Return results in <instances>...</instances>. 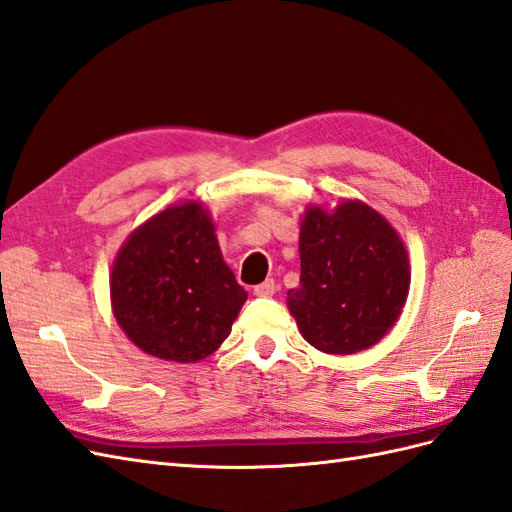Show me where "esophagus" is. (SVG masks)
<instances>
[{"mask_svg":"<svg viewBox=\"0 0 512 512\" xmlns=\"http://www.w3.org/2000/svg\"><path fill=\"white\" fill-rule=\"evenodd\" d=\"M253 294L255 296H261V298H270L277 294V283H274L272 279H266L264 283H259L253 287Z\"/></svg>","mask_w":512,"mask_h":512,"instance_id":"1","label":"esophagus"}]
</instances>
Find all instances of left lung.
Returning <instances> with one entry per match:
<instances>
[{
  "mask_svg": "<svg viewBox=\"0 0 512 512\" xmlns=\"http://www.w3.org/2000/svg\"><path fill=\"white\" fill-rule=\"evenodd\" d=\"M300 285L287 307L307 342L329 355L374 346L409 294V257L389 222L359 201L326 214L309 207L300 225Z\"/></svg>",
  "mask_w": 512,
  "mask_h": 512,
  "instance_id": "obj_1",
  "label": "left lung"
}]
</instances>
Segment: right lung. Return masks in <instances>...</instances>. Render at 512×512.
Masks as SVG:
<instances>
[{
    "instance_id": "right-lung-1",
    "label": "right lung",
    "mask_w": 512,
    "mask_h": 512,
    "mask_svg": "<svg viewBox=\"0 0 512 512\" xmlns=\"http://www.w3.org/2000/svg\"><path fill=\"white\" fill-rule=\"evenodd\" d=\"M110 292L131 342L177 363L212 355L246 300L199 203L168 207L131 233L114 261Z\"/></svg>"
}]
</instances>
